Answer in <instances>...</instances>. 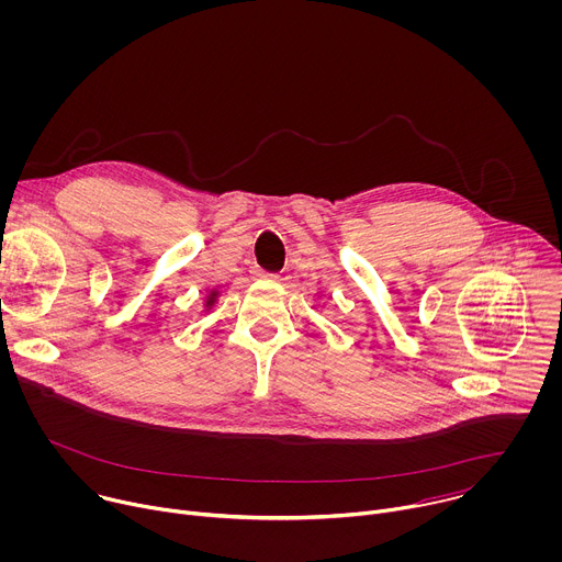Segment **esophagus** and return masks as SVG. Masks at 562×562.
I'll return each instance as SVG.
<instances>
[{"instance_id":"34e87169","label":"esophagus","mask_w":562,"mask_h":562,"mask_svg":"<svg viewBox=\"0 0 562 562\" xmlns=\"http://www.w3.org/2000/svg\"><path fill=\"white\" fill-rule=\"evenodd\" d=\"M254 273H256V278H262V280H278V273H267L262 269H256Z\"/></svg>"}]
</instances>
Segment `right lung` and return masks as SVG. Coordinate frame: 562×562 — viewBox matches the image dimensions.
I'll list each match as a JSON object with an SVG mask.
<instances>
[{
    "instance_id": "1",
    "label": "right lung",
    "mask_w": 562,
    "mask_h": 562,
    "mask_svg": "<svg viewBox=\"0 0 562 562\" xmlns=\"http://www.w3.org/2000/svg\"><path fill=\"white\" fill-rule=\"evenodd\" d=\"M216 297H218V291H212V293H210V297H207V308H210V306H214Z\"/></svg>"
}]
</instances>
